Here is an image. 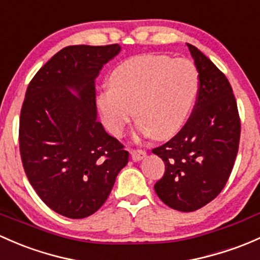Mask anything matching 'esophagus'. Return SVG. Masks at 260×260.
<instances>
[{
  "label": "esophagus",
  "mask_w": 260,
  "mask_h": 260,
  "mask_svg": "<svg viewBox=\"0 0 260 260\" xmlns=\"http://www.w3.org/2000/svg\"><path fill=\"white\" fill-rule=\"evenodd\" d=\"M131 157H132L133 160H141L143 159L144 157H146V151H143V149H137V148H132L131 149Z\"/></svg>",
  "instance_id": "esophagus-1"
}]
</instances>
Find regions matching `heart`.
Returning a JSON list of instances; mask_svg holds the SVG:
<instances>
[{"label":"heart","mask_w":260,"mask_h":260,"mask_svg":"<svg viewBox=\"0 0 260 260\" xmlns=\"http://www.w3.org/2000/svg\"><path fill=\"white\" fill-rule=\"evenodd\" d=\"M194 64L185 58L139 54L123 61L100 92L97 106L111 133L121 136L137 117L142 133L168 138L179 132L198 93Z\"/></svg>","instance_id":"1"}]
</instances>
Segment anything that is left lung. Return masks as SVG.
Returning a JSON list of instances; mask_svg holds the SVG:
<instances>
[{
	"label": "left lung",
	"instance_id": "left-lung-1",
	"mask_svg": "<svg viewBox=\"0 0 260 260\" xmlns=\"http://www.w3.org/2000/svg\"><path fill=\"white\" fill-rule=\"evenodd\" d=\"M187 46L199 73L194 108L173 138L152 149L166 165L155 193L180 212L202 208L222 192L240 139L239 112L228 78L198 48Z\"/></svg>",
	"mask_w": 260,
	"mask_h": 260
}]
</instances>
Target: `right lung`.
<instances>
[{
  "instance_id": "add662e5",
  "label": "right lung",
  "mask_w": 260,
  "mask_h": 260,
  "mask_svg": "<svg viewBox=\"0 0 260 260\" xmlns=\"http://www.w3.org/2000/svg\"><path fill=\"white\" fill-rule=\"evenodd\" d=\"M119 51L117 43L68 46L27 87L18 131L22 166L43 203L63 217L97 212L128 163L124 146L97 121L95 105L94 78Z\"/></svg>"
}]
</instances>
